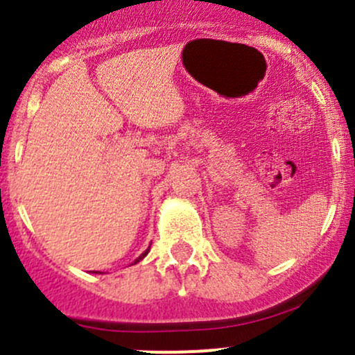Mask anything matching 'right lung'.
I'll return each instance as SVG.
<instances>
[{
  "mask_svg": "<svg viewBox=\"0 0 355 355\" xmlns=\"http://www.w3.org/2000/svg\"><path fill=\"white\" fill-rule=\"evenodd\" d=\"M148 252H149V249H148V250H146V252H142V254H141V256H139V257H137V259H135V263H139V261H141V259H142V257H146V254H148Z\"/></svg>",
  "mask_w": 355,
  "mask_h": 355,
  "instance_id": "add662e5",
  "label": "right lung"
}]
</instances>
